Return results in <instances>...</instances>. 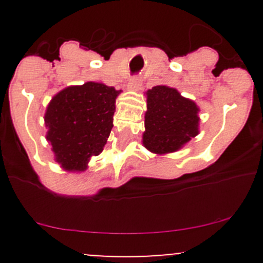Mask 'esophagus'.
<instances>
[{
  "label": "esophagus",
  "mask_w": 263,
  "mask_h": 263,
  "mask_svg": "<svg viewBox=\"0 0 263 263\" xmlns=\"http://www.w3.org/2000/svg\"><path fill=\"white\" fill-rule=\"evenodd\" d=\"M141 80H140L139 76H134V78H131V80L128 82V87L132 90H139L140 87H141Z\"/></svg>",
  "instance_id": "34e87169"
}]
</instances>
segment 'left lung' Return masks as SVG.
Listing matches in <instances>:
<instances>
[{
    "mask_svg": "<svg viewBox=\"0 0 263 263\" xmlns=\"http://www.w3.org/2000/svg\"><path fill=\"white\" fill-rule=\"evenodd\" d=\"M144 145L155 154L177 151L198 134V108L173 87L154 86L146 92Z\"/></svg>",
    "mask_w": 263,
    "mask_h": 263,
    "instance_id": "obj_1",
    "label": "left lung"
}]
</instances>
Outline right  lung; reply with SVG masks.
I'll return each instance as SVG.
<instances>
[{
    "mask_svg": "<svg viewBox=\"0 0 263 263\" xmlns=\"http://www.w3.org/2000/svg\"><path fill=\"white\" fill-rule=\"evenodd\" d=\"M119 90L99 82L70 86L58 92L46 112L47 140L66 171H84L99 155L113 127Z\"/></svg>",
    "mask_w": 263,
    "mask_h": 263,
    "instance_id": "obj_1",
    "label": "right lung"
}]
</instances>
